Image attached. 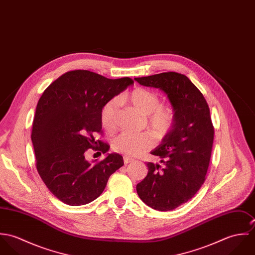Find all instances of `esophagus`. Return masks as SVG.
I'll return each mask as SVG.
<instances>
[{
  "label": "esophagus",
  "mask_w": 255,
  "mask_h": 255,
  "mask_svg": "<svg viewBox=\"0 0 255 255\" xmlns=\"http://www.w3.org/2000/svg\"><path fill=\"white\" fill-rule=\"evenodd\" d=\"M132 160H133V159H131V158H129V157H128V156H124V163H125V164H128V163L132 162Z\"/></svg>",
  "instance_id": "esophagus-1"
}]
</instances>
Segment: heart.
<instances>
[{
    "label": "heart",
    "mask_w": 255,
    "mask_h": 255,
    "mask_svg": "<svg viewBox=\"0 0 255 255\" xmlns=\"http://www.w3.org/2000/svg\"><path fill=\"white\" fill-rule=\"evenodd\" d=\"M124 100L146 117L148 128L157 138H163L172 129L175 113L171 107L161 106L159 96L145 88H135L124 96ZM118 99L108 101L101 110V124L107 131L115 130L118 118ZM153 145V138L148 133L132 134L123 132L114 138L112 147L116 152L126 156H137Z\"/></svg>",
    "instance_id": "1"
}]
</instances>
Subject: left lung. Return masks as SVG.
<instances>
[{
	"instance_id": "left-lung-1",
	"label": "left lung",
	"mask_w": 255,
	"mask_h": 255,
	"mask_svg": "<svg viewBox=\"0 0 255 255\" xmlns=\"http://www.w3.org/2000/svg\"><path fill=\"white\" fill-rule=\"evenodd\" d=\"M134 80L166 93L175 113L172 129L151 151L160 157L162 166L148 162V174L136 185L138 196L148 206L173 210L188 201L205 181L214 139L210 110L202 93L182 73H158Z\"/></svg>"
}]
</instances>
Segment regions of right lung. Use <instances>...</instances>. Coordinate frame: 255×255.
Here are the masks:
<instances>
[{"instance_id": "obj_1", "label": "right lung", "mask_w": 255, "mask_h": 255, "mask_svg": "<svg viewBox=\"0 0 255 255\" xmlns=\"http://www.w3.org/2000/svg\"><path fill=\"white\" fill-rule=\"evenodd\" d=\"M131 84L129 77L109 79L77 70L61 75L40 97L31 133L37 171L62 202L80 206L95 200L110 176L124 165L118 153L89 162L85 152H108L107 143L94 138L102 129L101 110Z\"/></svg>"}]
</instances>
